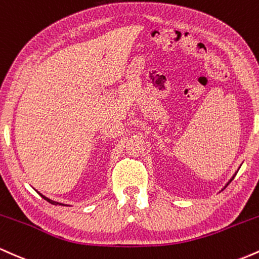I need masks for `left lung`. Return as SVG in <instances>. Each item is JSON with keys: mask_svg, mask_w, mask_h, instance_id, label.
Returning a JSON list of instances; mask_svg holds the SVG:
<instances>
[{"mask_svg": "<svg viewBox=\"0 0 259 259\" xmlns=\"http://www.w3.org/2000/svg\"><path fill=\"white\" fill-rule=\"evenodd\" d=\"M235 175H236V174H235ZM235 175H234V176H232V177H231V180H230V181H229V182H231V181H232V179H234V177H235Z\"/></svg>", "mask_w": 259, "mask_h": 259, "instance_id": "left-lung-1", "label": "left lung"}]
</instances>
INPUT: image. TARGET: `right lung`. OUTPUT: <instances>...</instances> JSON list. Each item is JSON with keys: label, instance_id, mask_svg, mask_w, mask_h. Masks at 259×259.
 <instances>
[{"label": "right lung", "instance_id": "1", "mask_svg": "<svg viewBox=\"0 0 259 259\" xmlns=\"http://www.w3.org/2000/svg\"><path fill=\"white\" fill-rule=\"evenodd\" d=\"M40 196H41L42 198L45 199V200H48V202H50L51 204H55V205H67V204H63V203H60V202H55V200H52V199H50V198H48V197H45V196H44V194H41V193H40Z\"/></svg>", "mask_w": 259, "mask_h": 259}]
</instances>
